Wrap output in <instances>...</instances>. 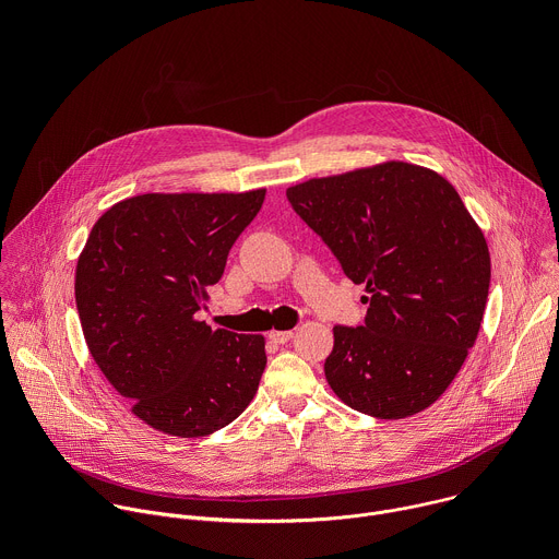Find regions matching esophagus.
Returning <instances> with one entry per match:
<instances>
[{
  "mask_svg": "<svg viewBox=\"0 0 559 559\" xmlns=\"http://www.w3.org/2000/svg\"><path fill=\"white\" fill-rule=\"evenodd\" d=\"M292 336H294L292 330H287V332H276V330H274V332L267 334V338H270L272 343H276V345H285L287 341H292Z\"/></svg>",
  "mask_w": 559,
  "mask_h": 559,
  "instance_id": "1",
  "label": "esophagus"
}]
</instances>
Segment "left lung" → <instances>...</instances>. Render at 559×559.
I'll list each match as a JSON object with an SVG mask.
<instances>
[{"label": "left lung", "mask_w": 559, "mask_h": 559, "mask_svg": "<svg viewBox=\"0 0 559 559\" xmlns=\"http://www.w3.org/2000/svg\"><path fill=\"white\" fill-rule=\"evenodd\" d=\"M294 212L362 283L365 325L334 328L325 378L352 409L397 420L447 391L480 332L491 257L455 188L386 162L287 188Z\"/></svg>", "instance_id": "obj_1"}]
</instances>
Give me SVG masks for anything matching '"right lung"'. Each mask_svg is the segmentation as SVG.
I'll return each instance as SVG.
<instances>
[{"mask_svg":"<svg viewBox=\"0 0 559 559\" xmlns=\"http://www.w3.org/2000/svg\"><path fill=\"white\" fill-rule=\"evenodd\" d=\"M265 190L139 194L95 223L74 300L88 349L136 418L179 438L210 436L252 403L265 338L212 330L197 313Z\"/></svg>","mask_w":559,"mask_h":559,"instance_id":"obj_1","label":"right lung"}]
</instances>
